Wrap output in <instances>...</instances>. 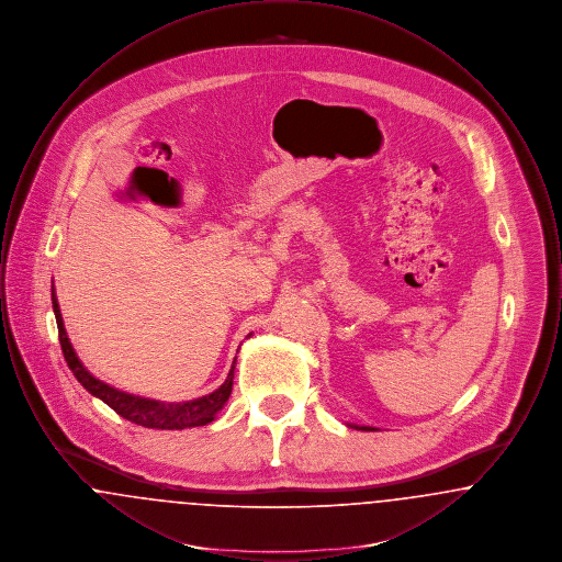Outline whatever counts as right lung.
Returning <instances> with one entry per match:
<instances>
[{"mask_svg": "<svg viewBox=\"0 0 562 562\" xmlns=\"http://www.w3.org/2000/svg\"><path fill=\"white\" fill-rule=\"evenodd\" d=\"M53 307L56 326H58V341H60L63 356H65L67 367L71 369V373L76 374V379L92 396L101 398L120 417L133 422L136 426L151 429H186L206 426V424L214 422L216 413L225 406V402L229 398L232 385H234V369H236L234 364H232V371L227 374L225 383L218 390H214L213 394L195 398V401L181 402V404H164V402L149 401V398H140V396H133V394H126V392H120V390L111 387L108 383L99 381L94 374L88 373L83 369L78 353L71 348V344L67 339V333H65V324H63L58 303H56L54 286Z\"/></svg>", "mask_w": 562, "mask_h": 562, "instance_id": "1", "label": "right lung"}]
</instances>
